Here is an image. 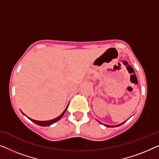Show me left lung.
<instances>
[{"instance_id": "8db88e82", "label": "left lung", "mask_w": 159, "mask_h": 159, "mask_svg": "<svg viewBox=\"0 0 159 159\" xmlns=\"http://www.w3.org/2000/svg\"><path fill=\"white\" fill-rule=\"evenodd\" d=\"M98 122L99 123H101V124H102V125H103L104 126H106V127H119V126H120V125H123L124 123H125L126 122V121H124V122H122V123H121V124H119V125H114V126H110V125H104V124H103V123H101V122H100V121H98Z\"/></svg>"}]
</instances>
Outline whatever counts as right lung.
<instances>
[{
    "mask_svg": "<svg viewBox=\"0 0 159 159\" xmlns=\"http://www.w3.org/2000/svg\"><path fill=\"white\" fill-rule=\"evenodd\" d=\"M69 106V105H68ZM68 106H66V108H65V110L64 111H63V113L61 114L60 115V116H58V117H56V118H55V119H51V120H48V121H38V120H34V119H31V118H30V117H28V116H26V115L24 114V113L22 112V114H25L26 116L27 117L28 119H30V120H31L32 122H34V123H35L36 125H40V126H42V127H47V126H50V125H53V124H54L55 122H56V121H58V120H60L61 119V117L64 116V114H65V112H66V109H67V108H68Z\"/></svg>",
    "mask_w": 159,
    "mask_h": 159,
    "instance_id": "add662e5",
    "label": "right lung"
}]
</instances>
